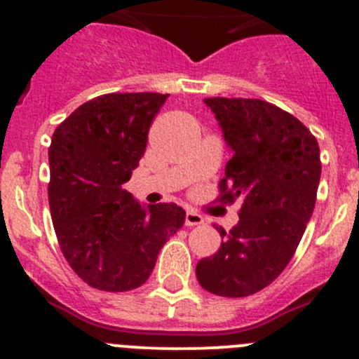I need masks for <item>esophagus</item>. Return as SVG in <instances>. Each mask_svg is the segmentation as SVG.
<instances>
[{
	"label": "esophagus",
	"mask_w": 359,
	"mask_h": 359,
	"mask_svg": "<svg viewBox=\"0 0 359 359\" xmlns=\"http://www.w3.org/2000/svg\"><path fill=\"white\" fill-rule=\"evenodd\" d=\"M203 222H205V220H203V217L200 215V213L193 212V210H187V213H186V226H189V227L200 226V224H203Z\"/></svg>",
	"instance_id": "1"
}]
</instances>
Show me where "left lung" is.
Listing matches in <instances>:
<instances>
[{
	"mask_svg": "<svg viewBox=\"0 0 359 359\" xmlns=\"http://www.w3.org/2000/svg\"><path fill=\"white\" fill-rule=\"evenodd\" d=\"M203 102L233 151L220 200L243 205L238 226L219 227V252L198 262L196 278L215 295L247 297L280 276L302 240L321 177L320 146L295 116L264 100Z\"/></svg>",
	"mask_w": 359,
	"mask_h": 359,
	"instance_id": "8db88e82",
	"label": "left lung"
}]
</instances>
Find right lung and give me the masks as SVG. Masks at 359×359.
<instances>
[{
  "label": "right lung",
  "instance_id": "add662e5",
  "mask_svg": "<svg viewBox=\"0 0 359 359\" xmlns=\"http://www.w3.org/2000/svg\"><path fill=\"white\" fill-rule=\"evenodd\" d=\"M161 93H107L64 119L48 149V201L64 257L85 283L128 292L147 281L159 250L184 226L175 203L140 205L123 189L139 166Z\"/></svg>",
  "mask_w": 359,
  "mask_h": 359
}]
</instances>
